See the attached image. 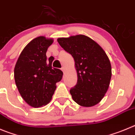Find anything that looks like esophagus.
<instances>
[{
	"label": "esophagus",
	"instance_id": "esophagus-1",
	"mask_svg": "<svg viewBox=\"0 0 135 135\" xmlns=\"http://www.w3.org/2000/svg\"><path fill=\"white\" fill-rule=\"evenodd\" d=\"M61 70H62V72H65V66H62Z\"/></svg>",
	"mask_w": 135,
	"mask_h": 135
}]
</instances>
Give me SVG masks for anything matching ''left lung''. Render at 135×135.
Masks as SVG:
<instances>
[{"label":"left lung","instance_id":"left-lung-1","mask_svg":"<svg viewBox=\"0 0 135 135\" xmlns=\"http://www.w3.org/2000/svg\"><path fill=\"white\" fill-rule=\"evenodd\" d=\"M57 41L75 62L78 80L70 90L74 101L86 107L98 104L107 91L111 79V65L107 54L85 35L59 38Z\"/></svg>","mask_w":135,"mask_h":135}]
</instances>
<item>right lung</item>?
<instances>
[{
	"label": "right lung",
	"instance_id": "right-lung-1",
	"mask_svg": "<svg viewBox=\"0 0 135 135\" xmlns=\"http://www.w3.org/2000/svg\"><path fill=\"white\" fill-rule=\"evenodd\" d=\"M52 38H35L28 44L18 57L15 67L16 85L22 99L35 108L46 105L51 100L56 83L61 80L62 72L52 67L51 57L46 60V52Z\"/></svg>",
	"mask_w": 135,
	"mask_h": 135
}]
</instances>
